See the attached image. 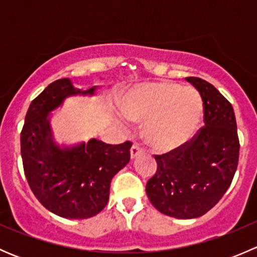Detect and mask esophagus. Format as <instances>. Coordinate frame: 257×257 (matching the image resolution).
I'll list each match as a JSON object with an SVG mask.
<instances>
[{"label":"esophagus","mask_w":257,"mask_h":257,"mask_svg":"<svg viewBox=\"0 0 257 257\" xmlns=\"http://www.w3.org/2000/svg\"><path fill=\"white\" fill-rule=\"evenodd\" d=\"M142 153H143V148H142L141 145H138V144L132 145V148H131V157L132 158L138 157V155L142 154Z\"/></svg>","instance_id":"1"}]
</instances>
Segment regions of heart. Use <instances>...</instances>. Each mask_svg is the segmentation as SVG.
I'll list each match as a JSON object with an SVG mask.
<instances>
[{"label":"heart","mask_w":257,"mask_h":257,"mask_svg":"<svg viewBox=\"0 0 257 257\" xmlns=\"http://www.w3.org/2000/svg\"><path fill=\"white\" fill-rule=\"evenodd\" d=\"M123 110L129 119L147 120L148 142L168 152L195 136L203 119V100L193 87L157 82L131 90L123 100Z\"/></svg>","instance_id":"b5f03b06"}]
</instances>
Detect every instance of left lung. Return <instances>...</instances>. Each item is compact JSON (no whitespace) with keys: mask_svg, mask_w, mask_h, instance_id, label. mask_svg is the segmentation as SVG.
Returning a JSON list of instances; mask_svg holds the SVG:
<instances>
[{"mask_svg":"<svg viewBox=\"0 0 257 257\" xmlns=\"http://www.w3.org/2000/svg\"><path fill=\"white\" fill-rule=\"evenodd\" d=\"M203 99L204 124L183 147L162 155L145 190L155 209L168 216L194 219L206 214L231 184L240 143L232 105L216 88L188 77Z\"/></svg>","mask_w":257,"mask_h":257,"instance_id":"1","label":"left lung"}]
</instances>
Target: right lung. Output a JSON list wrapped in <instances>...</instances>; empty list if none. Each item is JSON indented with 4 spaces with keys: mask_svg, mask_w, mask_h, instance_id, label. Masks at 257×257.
Returning <instances> with one entry per match:
<instances>
[{
    "mask_svg": "<svg viewBox=\"0 0 257 257\" xmlns=\"http://www.w3.org/2000/svg\"><path fill=\"white\" fill-rule=\"evenodd\" d=\"M74 88L71 79L54 80L31 102L21 132L23 170L41 204L66 219H88L109 199L110 181L131 160L132 142L105 144L92 139L72 149L53 144L47 114L68 95L93 94Z\"/></svg>",
    "mask_w": 257,
    "mask_h": 257,
    "instance_id": "right-lung-1",
    "label": "right lung"
}]
</instances>
